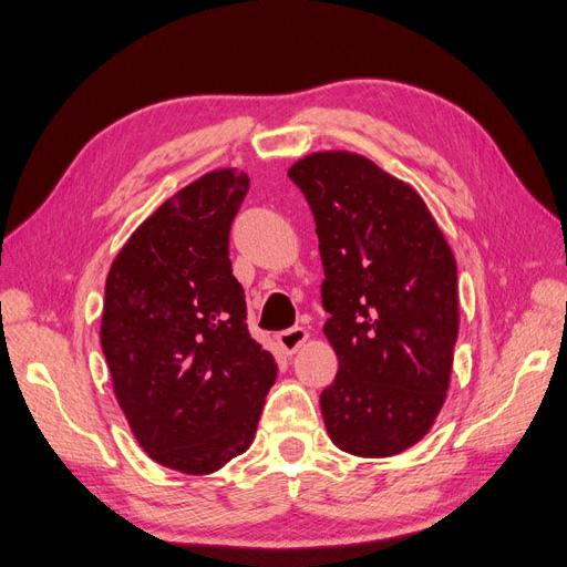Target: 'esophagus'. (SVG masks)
Here are the masks:
<instances>
[{
	"label": "esophagus",
	"mask_w": 567,
	"mask_h": 567,
	"mask_svg": "<svg viewBox=\"0 0 567 567\" xmlns=\"http://www.w3.org/2000/svg\"><path fill=\"white\" fill-rule=\"evenodd\" d=\"M306 339H308V332L303 330V327H289V330L278 334V341H280V346H282L287 353H295L297 349H301V346L306 343Z\"/></svg>",
	"instance_id": "esophagus-1"
}]
</instances>
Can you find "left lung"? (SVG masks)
I'll return each mask as SVG.
<instances>
[{
    "mask_svg": "<svg viewBox=\"0 0 567 567\" xmlns=\"http://www.w3.org/2000/svg\"><path fill=\"white\" fill-rule=\"evenodd\" d=\"M316 218L324 337L339 358L320 393L332 443L393 456L445 403L460 332L456 264L424 199L368 157L327 151L289 167Z\"/></svg>",
    "mask_w": 567,
    "mask_h": 567,
    "instance_id": "1",
    "label": "left lung"
}]
</instances>
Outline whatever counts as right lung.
Wrapping results in <instances>:
<instances>
[{
    "instance_id": "1",
    "label": "right lung",
    "mask_w": 567,
    "mask_h": 567,
    "mask_svg": "<svg viewBox=\"0 0 567 567\" xmlns=\"http://www.w3.org/2000/svg\"><path fill=\"white\" fill-rule=\"evenodd\" d=\"M249 176L216 169L134 230L105 280L101 346L117 403L157 464L205 476L249 450L278 364L247 330L228 259Z\"/></svg>"
}]
</instances>
